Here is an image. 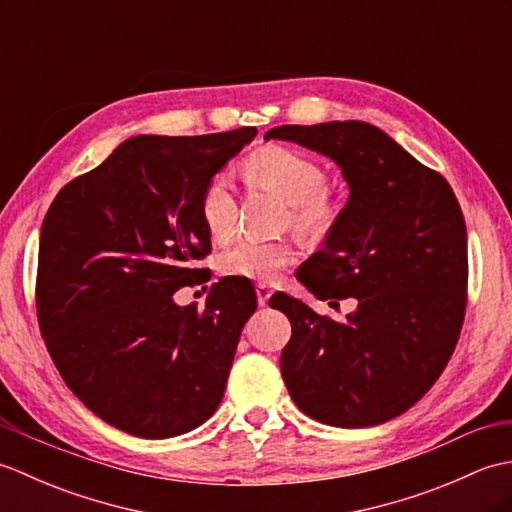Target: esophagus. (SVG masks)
Wrapping results in <instances>:
<instances>
[{
	"label": "esophagus",
	"instance_id": "esophagus-1",
	"mask_svg": "<svg viewBox=\"0 0 512 512\" xmlns=\"http://www.w3.org/2000/svg\"><path fill=\"white\" fill-rule=\"evenodd\" d=\"M270 295H273V290H270V286L257 284V301H259V306H266Z\"/></svg>",
	"mask_w": 512,
	"mask_h": 512
}]
</instances>
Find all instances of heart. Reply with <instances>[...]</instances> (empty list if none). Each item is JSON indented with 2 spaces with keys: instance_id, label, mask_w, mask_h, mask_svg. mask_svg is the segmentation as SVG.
<instances>
[{
  "instance_id": "1",
  "label": "heart",
  "mask_w": 512,
  "mask_h": 512,
  "mask_svg": "<svg viewBox=\"0 0 512 512\" xmlns=\"http://www.w3.org/2000/svg\"><path fill=\"white\" fill-rule=\"evenodd\" d=\"M246 173L262 187L275 191L290 204L292 226L303 235H323L336 220V206L328 195V173L317 160L301 151L270 145L246 158ZM200 220L213 239H228L235 231L233 182L226 173H215L200 193ZM297 250L290 242L239 239L220 257L224 275L259 284L275 281L295 264Z\"/></svg>"
}]
</instances>
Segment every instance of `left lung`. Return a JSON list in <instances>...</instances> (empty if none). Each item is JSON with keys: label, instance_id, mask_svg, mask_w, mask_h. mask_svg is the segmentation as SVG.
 <instances>
[{"label": "left lung", "instance_id": "obj_1", "mask_svg": "<svg viewBox=\"0 0 512 512\" xmlns=\"http://www.w3.org/2000/svg\"><path fill=\"white\" fill-rule=\"evenodd\" d=\"M332 158L350 187L325 248L299 268L314 297L358 306L343 321L273 295L292 336L281 376L306 416L343 429L383 424L427 394L460 339L469 286L464 215L449 182L363 121L281 125Z\"/></svg>", "mask_w": 512, "mask_h": 512}]
</instances>
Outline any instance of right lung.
<instances>
[{
    "label": "right lung",
    "instance_id": "obj_1",
    "mask_svg": "<svg viewBox=\"0 0 512 512\" xmlns=\"http://www.w3.org/2000/svg\"><path fill=\"white\" fill-rule=\"evenodd\" d=\"M255 127L206 136L129 138L57 193L43 217L37 319L74 396L112 427L173 438L222 402L244 323L248 279L211 286L204 310L173 292L211 253L200 193Z\"/></svg>",
    "mask_w": 512,
    "mask_h": 512
}]
</instances>
